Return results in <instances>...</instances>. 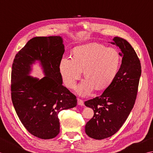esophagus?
I'll return each instance as SVG.
<instances>
[{
  "mask_svg": "<svg viewBox=\"0 0 153 153\" xmlns=\"http://www.w3.org/2000/svg\"><path fill=\"white\" fill-rule=\"evenodd\" d=\"M77 103H78V105H81V106H82V105H84V101L82 100H81V99L78 98L77 99Z\"/></svg>",
  "mask_w": 153,
  "mask_h": 153,
  "instance_id": "34e87169",
  "label": "esophagus"
}]
</instances>
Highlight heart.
Wrapping results in <instances>:
<instances>
[{"label":"heart","mask_w":153,"mask_h":153,"mask_svg":"<svg viewBox=\"0 0 153 153\" xmlns=\"http://www.w3.org/2000/svg\"><path fill=\"white\" fill-rule=\"evenodd\" d=\"M121 62L120 53L114 48L97 43L78 46L73 57L64 56L59 63V71L68 88H72L82 74L86 79L76 86V92L88 96L94 87L100 90L107 87L116 77Z\"/></svg>","instance_id":"b5f03b06"}]
</instances>
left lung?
<instances>
[{"instance_id": "1", "label": "left lung", "mask_w": 153, "mask_h": 153, "mask_svg": "<svg viewBox=\"0 0 153 153\" xmlns=\"http://www.w3.org/2000/svg\"><path fill=\"white\" fill-rule=\"evenodd\" d=\"M110 43L121 49V67L100 96L85 102L94 112L86 124L85 132L98 140L114 135L126 121L135 104L141 74V63L129 43L119 37H114Z\"/></svg>"}]
</instances>
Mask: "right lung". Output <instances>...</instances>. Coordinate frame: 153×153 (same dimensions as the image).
<instances>
[{
  "label": "right lung",
  "instance_id": "right-lung-1",
  "mask_svg": "<svg viewBox=\"0 0 153 153\" xmlns=\"http://www.w3.org/2000/svg\"><path fill=\"white\" fill-rule=\"evenodd\" d=\"M65 52L62 37H36L16 55L11 74L12 100L16 112L28 131L42 139L60 131L59 112L75 107L76 96L63 85L59 63ZM38 62L45 76L29 75Z\"/></svg>",
  "mask_w": 153,
  "mask_h": 153
}]
</instances>
